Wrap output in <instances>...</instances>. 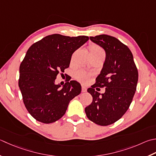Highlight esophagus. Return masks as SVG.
I'll list each match as a JSON object with an SVG mask.
<instances>
[{
	"label": "esophagus",
	"instance_id": "34e87169",
	"mask_svg": "<svg viewBox=\"0 0 156 156\" xmlns=\"http://www.w3.org/2000/svg\"><path fill=\"white\" fill-rule=\"evenodd\" d=\"M87 87H85V86H84V85H82V93H85V92H87Z\"/></svg>",
	"mask_w": 156,
	"mask_h": 156
}]
</instances>
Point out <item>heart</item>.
<instances>
[{
  "mask_svg": "<svg viewBox=\"0 0 156 156\" xmlns=\"http://www.w3.org/2000/svg\"><path fill=\"white\" fill-rule=\"evenodd\" d=\"M90 53H93V52H96V53H104V52H103V50L101 48L99 47V46L94 45V44L90 46ZM75 76L78 80H80L82 82H85V83L88 81V79H89V77H90V76L88 74H87V73L82 72V71H79L78 72H76L75 74Z\"/></svg>",
  "mask_w": 156,
  "mask_h": 156,
  "instance_id": "1",
  "label": "heart"
}]
</instances>
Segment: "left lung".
Segmentation results:
<instances>
[{"label":"left lung","instance_id":"1","mask_svg":"<svg viewBox=\"0 0 156 156\" xmlns=\"http://www.w3.org/2000/svg\"><path fill=\"white\" fill-rule=\"evenodd\" d=\"M90 40L105 51V60L96 83L87 91L93 97L85 108L87 118L100 126H108L120 119L129 108L135 95L138 70L129 47L116 38L106 34L90 36ZM97 86L105 87L100 94Z\"/></svg>","mask_w":156,"mask_h":156}]
</instances>
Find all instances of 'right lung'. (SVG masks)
<instances>
[{"label":"right lung","instance_id":"add662e5","mask_svg":"<svg viewBox=\"0 0 156 156\" xmlns=\"http://www.w3.org/2000/svg\"><path fill=\"white\" fill-rule=\"evenodd\" d=\"M55 34L46 36L29 48L20 66L19 87L23 103L32 116L50 124L66 114L70 101L81 93L80 84H55L59 72L68 68L72 54L88 41Z\"/></svg>","mask_w":156,"mask_h":156}]
</instances>
